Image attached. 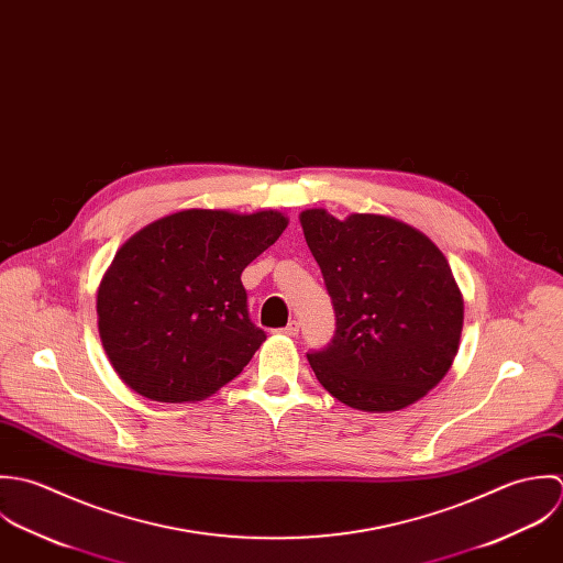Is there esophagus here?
<instances>
[{"mask_svg":"<svg viewBox=\"0 0 563 563\" xmlns=\"http://www.w3.org/2000/svg\"><path fill=\"white\" fill-rule=\"evenodd\" d=\"M298 331H300V324L294 320V322H289L285 329H280L278 333H280V335H287V338H296Z\"/></svg>","mask_w":563,"mask_h":563,"instance_id":"obj_1","label":"esophagus"}]
</instances>
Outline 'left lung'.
I'll return each mask as SVG.
<instances>
[{"label": "left lung", "mask_w": 563, "mask_h": 563, "mask_svg": "<svg viewBox=\"0 0 563 563\" xmlns=\"http://www.w3.org/2000/svg\"><path fill=\"white\" fill-rule=\"evenodd\" d=\"M300 224L333 300L338 331L309 363L339 402L369 413L424 398L459 350L463 296L442 250L389 216L338 220L307 209Z\"/></svg>", "instance_id": "1"}]
</instances>
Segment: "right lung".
<instances>
[{
    "label": "right lung",
    "instance_id": "1",
    "mask_svg": "<svg viewBox=\"0 0 563 563\" xmlns=\"http://www.w3.org/2000/svg\"><path fill=\"white\" fill-rule=\"evenodd\" d=\"M280 211L187 209L134 232L98 287V331L117 376L156 402L213 396L265 333L241 272L287 228Z\"/></svg>",
    "mask_w": 563,
    "mask_h": 563
}]
</instances>
